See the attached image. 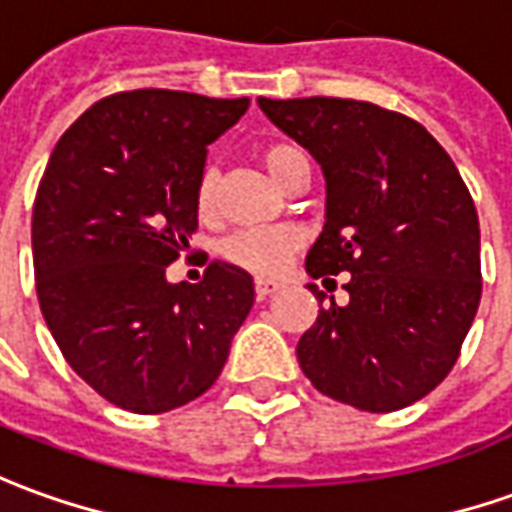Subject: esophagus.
Listing matches in <instances>:
<instances>
[{"label": "esophagus", "instance_id": "34e87169", "mask_svg": "<svg viewBox=\"0 0 512 512\" xmlns=\"http://www.w3.org/2000/svg\"><path fill=\"white\" fill-rule=\"evenodd\" d=\"M255 291H257V299H266V296H271V293L280 291V282H277V280H257Z\"/></svg>", "mask_w": 512, "mask_h": 512}]
</instances>
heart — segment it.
<instances>
[{
	"instance_id": "1",
	"label": "heart",
	"mask_w": 512,
	"mask_h": 512,
	"mask_svg": "<svg viewBox=\"0 0 512 512\" xmlns=\"http://www.w3.org/2000/svg\"><path fill=\"white\" fill-rule=\"evenodd\" d=\"M263 163L271 171V177L288 185L299 171L310 169L302 149L291 144H271L263 149ZM216 188H219V171L207 163L199 180H196V210L199 216H210L216 207ZM302 238L293 227H252V230H238L221 244V255L232 266L244 268L257 277H271L282 271L288 257L299 249Z\"/></svg>"
}]
</instances>
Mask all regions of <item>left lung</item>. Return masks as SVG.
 Returning <instances> with one entry per match:
<instances>
[{"mask_svg": "<svg viewBox=\"0 0 512 512\" xmlns=\"http://www.w3.org/2000/svg\"><path fill=\"white\" fill-rule=\"evenodd\" d=\"M257 105L327 177L307 274L324 285L349 274V302L330 299L296 343L299 366L316 391L357 410L413 405L446 380L480 307V221L466 182L402 113L332 96Z\"/></svg>", "mask_w": 512, "mask_h": 512, "instance_id": "obj_1", "label": "left lung"}]
</instances>
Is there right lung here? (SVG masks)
<instances>
[{"instance_id":"1","label":"right lung","mask_w":512,"mask_h":512,"mask_svg":"<svg viewBox=\"0 0 512 512\" xmlns=\"http://www.w3.org/2000/svg\"><path fill=\"white\" fill-rule=\"evenodd\" d=\"M246 107V96L121 91L49 157L32 207L41 313L66 363L121 410L152 416L202 396L255 305L252 277L221 260L196 285L166 280L199 227L207 144Z\"/></svg>"}]
</instances>
